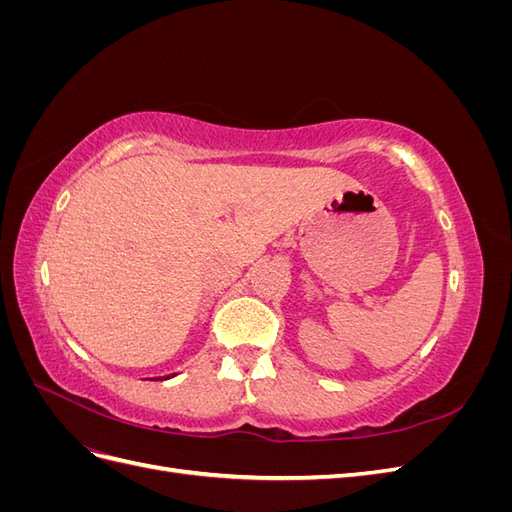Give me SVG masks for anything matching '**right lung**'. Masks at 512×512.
<instances>
[{
	"mask_svg": "<svg viewBox=\"0 0 512 512\" xmlns=\"http://www.w3.org/2000/svg\"><path fill=\"white\" fill-rule=\"evenodd\" d=\"M173 376H177V374H173ZM173 376H160V378H156V380H168V378H173Z\"/></svg>",
	"mask_w": 512,
	"mask_h": 512,
	"instance_id": "add662e5",
	"label": "right lung"
}]
</instances>
